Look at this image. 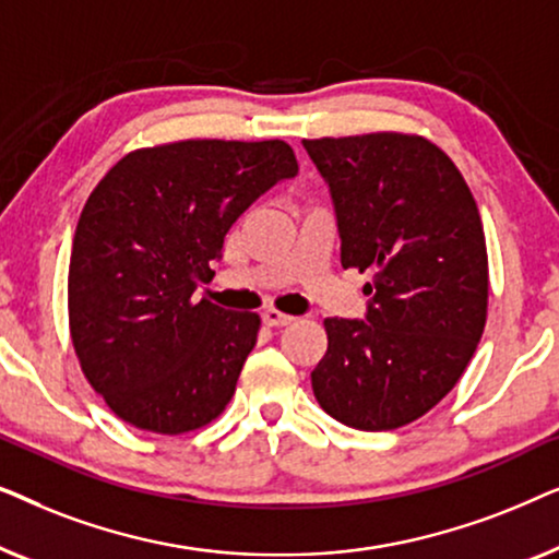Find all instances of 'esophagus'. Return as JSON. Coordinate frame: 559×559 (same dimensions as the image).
Masks as SVG:
<instances>
[{
    "label": "esophagus",
    "instance_id": "34e87169",
    "mask_svg": "<svg viewBox=\"0 0 559 559\" xmlns=\"http://www.w3.org/2000/svg\"><path fill=\"white\" fill-rule=\"evenodd\" d=\"M262 320H264V325H270V328H285V325L293 323L295 318L285 316V312H280V310H264Z\"/></svg>",
    "mask_w": 559,
    "mask_h": 559
}]
</instances>
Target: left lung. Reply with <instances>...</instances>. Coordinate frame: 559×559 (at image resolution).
<instances>
[{
  "instance_id": "1",
  "label": "left lung",
  "mask_w": 559,
  "mask_h": 559,
  "mask_svg": "<svg viewBox=\"0 0 559 559\" xmlns=\"http://www.w3.org/2000/svg\"><path fill=\"white\" fill-rule=\"evenodd\" d=\"M331 190L341 264L371 270L366 320L328 318L312 392L356 430H394L457 384L486 325L488 257L463 175L423 136L302 140Z\"/></svg>"
}]
</instances>
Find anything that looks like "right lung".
Masks as SVG:
<instances>
[{"instance_id": "add662e5", "label": "right lung", "mask_w": 559, "mask_h": 559, "mask_svg": "<svg viewBox=\"0 0 559 559\" xmlns=\"http://www.w3.org/2000/svg\"><path fill=\"white\" fill-rule=\"evenodd\" d=\"M295 175L282 140L173 142L104 175L75 226L68 318L81 369L114 415L180 435L231 402L259 316L193 293L236 218Z\"/></svg>"}]
</instances>
